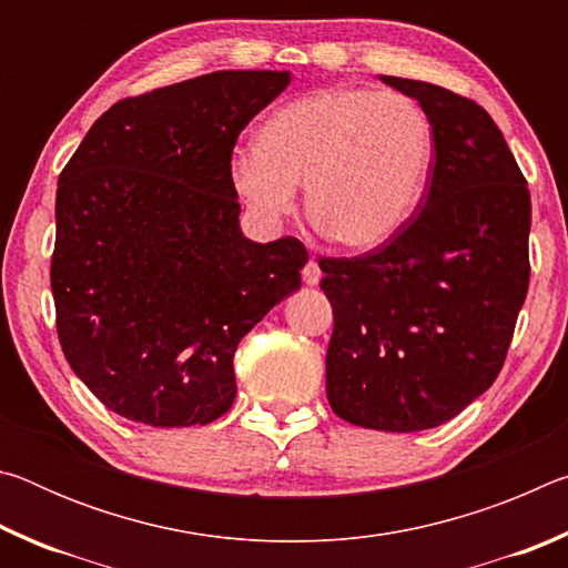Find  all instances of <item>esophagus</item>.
Here are the masks:
<instances>
[{"mask_svg": "<svg viewBox=\"0 0 568 568\" xmlns=\"http://www.w3.org/2000/svg\"><path fill=\"white\" fill-rule=\"evenodd\" d=\"M321 277H323V271H321V265L313 261H307L305 265H303V283L305 285H318L321 283Z\"/></svg>", "mask_w": 568, "mask_h": 568, "instance_id": "esophagus-1", "label": "esophagus"}]
</instances>
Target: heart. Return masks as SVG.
<instances>
[{
  "instance_id": "1",
  "label": "heart",
  "mask_w": 568,
  "mask_h": 568,
  "mask_svg": "<svg viewBox=\"0 0 568 568\" xmlns=\"http://www.w3.org/2000/svg\"><path fill=\"white\" fill-rule=\"evenodd\" d=\"M436 162V130L400 92L331 88L275 110L257 148L230 160V185L250 213L277 225L305 210L318 233L345 250H373L410 223Z\"/></svg>"
}]
</instances>
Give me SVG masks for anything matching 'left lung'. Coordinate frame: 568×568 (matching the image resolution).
Returning a JSON list of instances; mask_svg holds the SVG:
<instances>
[{
  "label": "left lung",
  "instance_id": "8db88e82",
  "mask_svg": "<svg viewBox=\"0 0 568 568\" xmlns=\"http://www.w3.org/2000/svg\"><path fill=\"white\" fill-rule=\"evenodd\" d=\"M434 122L436 162L410 223L355 257H321L333 305L325 393L353 426L410 434L491 388L528 291L531 195L480 104L381 77Z\"/></svg>",
  "mask_w": 568,
  "mask_h": 568
}]
</instances>
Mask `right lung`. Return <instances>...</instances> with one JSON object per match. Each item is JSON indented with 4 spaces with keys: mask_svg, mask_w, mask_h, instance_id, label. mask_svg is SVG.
I'll use <instances>...</instances> for the list:
<instances>
[{
    "mask_svg": "<svg viewBox=\"0 0 568 568\" xmlns=\"http://www.w3.org/2000/svg\"><path fill=\"white\" fill-rule=\"evenodd\" d=\"M291 77L223 70L114 102L57 182V335L122 418L205 426L235 400L243 335L301 287L297 237L253 243L230 185L237 134Z\"/></svg>",
    "mask_w": 568,
    "mask_h": 568,
    "instance_id": "add662e5",
    "label": "right lung"
}]
</instances>
